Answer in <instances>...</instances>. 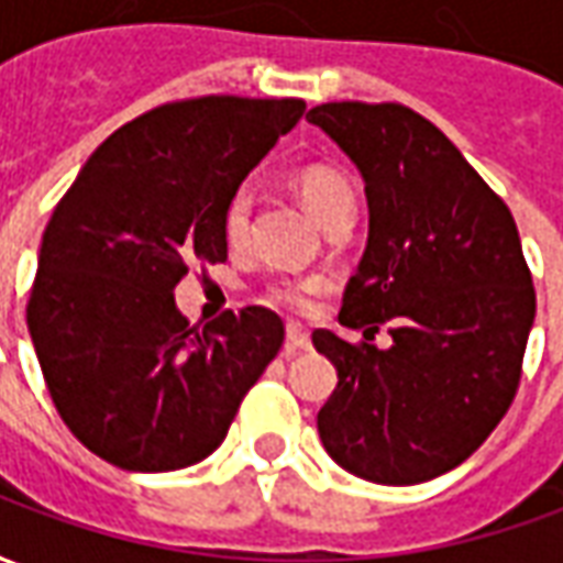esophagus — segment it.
<instances>
[{
  "mask_svg": "<svg viewBox=\"0 0 563 563\" xmlns=\"http://www.w3.org/2000/svg\"><path fill=\"white\" fill-rule=\"evenodd\" d=\"M286 341H289L292 350H310V331L289 322V325H286Z\"/></svg>",
  "mask_w": 563,
  "mask_h": 563,
  "instance_id": "34e87169",
  "label": "esophagus"
}]
</instances>
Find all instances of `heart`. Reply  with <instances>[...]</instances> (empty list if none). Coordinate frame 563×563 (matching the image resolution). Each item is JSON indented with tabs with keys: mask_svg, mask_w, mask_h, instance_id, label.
I'll return each mask as SVG.
<instances>
[{
	"mask_svg": "<svg viewBox=\"0 0 563 563\" xmlns=\"http://www.w3.org/2000/svg\"><path fill=\"white\" fill-rule=\"evenodd\" d=\"M292 186L298 198L305 201V208L325 229L341 217H350V210H353V186L331 165L310 162L295 172ZM250 220H253V196L246 189H238L222 208V238L232 246H244L250 241ZM322 292H325L322 277H274L262 286L258 301L274 310H283V313L305 317L317 307Z\"/></svg>",
	"mask_w": 563,
	"mask_h": 563,
	"instance_id": "b5f03b06",
	"label": "heart"
}]
</instances>
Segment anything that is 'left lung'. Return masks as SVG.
Segmentation results:
<instances>
[{
  "instance_id": "left-lung-1",
  "label": "left lung",
  "mask_w": 563,
  "mask_h": 563,
  "mask_svg": "<svg viewBox=\"0 0 563 563\" xmlns=\"http://www.w3.org/2000/svg\"><path fill=\"white\" fill-rule=\"evenodd\" d=\"M365 177L371 232L346 283L350 343L313 331L338 367L319 410L343 471L416 485L459 467L519 391L537 295L512 213L440 129L398 102H329L310 114ZM390 325L393 346L367 340Z\"/></svg>"
}]
</instances>
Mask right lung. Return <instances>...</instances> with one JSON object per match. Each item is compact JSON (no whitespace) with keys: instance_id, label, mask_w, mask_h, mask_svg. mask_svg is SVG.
Listing matches in <instances>:
<instances>
[{"instance_id":"right-lung-1","label":"right lung","mask_w":563,"mask_h":563,"mask_svg":"<svg viewBox=\"0 0 563 563\" xmlns=\"http://www.w3.org/2000/svg\"><path fill=\"white\" fill-rule=\"evenodd\" d=\"M305 108L165 102L104 139L54 208L26 325L56 413L114 467L165 473L208 459L280 353L277 313L225 310L198 331L174 286L225 262V201Z\"/></svg>"}]
</instances>
